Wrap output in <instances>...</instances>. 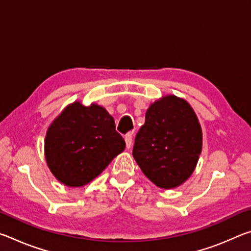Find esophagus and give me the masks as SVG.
Here are the masks:
<instances>
[{"instance_id": "esophagus-1", "label": "esophagus", "mask_w": 251, "mask_h": 251, "mask_svg": "<svg viewBox=\"0 0 251 251\" xmlns=\"http://www.w3.org/2000/svg\"><path fill=\"white\" fill-rule=\"evenodd\" d=\"M133 134H134V131H128V133L125 135L124 138H125L127 148H130L131 145H133Z\"/></svg>"}]
</instances>
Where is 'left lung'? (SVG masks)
I'll list each match as a JSON object with an SVG mask.
<instances>
[{"instance_id":"1","label":"left lung","mask_w":251,"mask_h":251,"mask_svg":"<svg viewBox=\"0 0 251 251\" xmlns=\"http://www.w3.org/2000/svg\"><path fill=\"white\" fill-rule=\"evenodd\" d=\"M197 116L186 100L169 95L150 106L135 137L133 156L145 176L164 189L192 175L201 151Z\"/></svg>"}]
</instances>
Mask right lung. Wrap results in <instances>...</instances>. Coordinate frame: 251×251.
<instances>
[{
	"label": "right lung",
	"instance_id": "obj_1",
	"mask_svg": "<svg viewBox=\"0 0 251 251\" xmlns=\"http://www.w3.org/2000/svg\"><path fill=\"white\" fill-rule=\"evenodd\" d=\"M125 150L114 118L101 106L75 101L56 117L46 133L45 157L53 175L70 187L97 177Z\"/></svg>",
	"mask_w": 251,
	"mask_h": 251
}]
</instances>
